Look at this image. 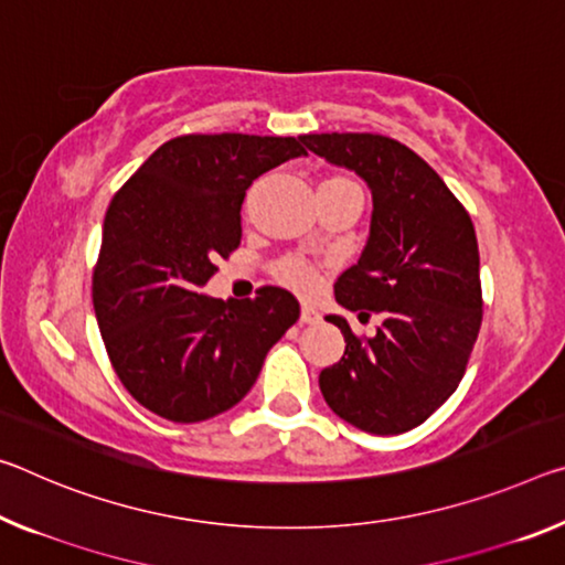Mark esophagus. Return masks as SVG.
I'll use <instances>...</instances> for the list:
<instances>
[{
  "mask_svg": "<svg viewBox=\"0 0 565 565\" xmlns=\"http://www.w3.org/2000/svg\"><path fill=\"white\" fill-rule=\"evenodd\" d=\"M321 317H319V311L317 309H311V307H301V317H299V321L301 324H317Z\"/></svg>",
  "mask_w": 565,
  "mask_h": 565,
  "instance_id": "1",
  "label": "esophagus"
}]
</instances>
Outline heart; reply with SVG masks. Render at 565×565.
<instances>
[{"instance_id": "1", "label": "heart", "mask_w": 565, "mask_h": 565, "mask_svg": "<svg viewBox=\"0 0 565 565\" xmlns=\"http://www.w3.org/2000/svg\"><path fill=\"white\" fill-rule=\"evenodd\" d=\"M324 183H354V181L344 175H334V178H327ZM274 279L284 286H289V289L297 294H311L319 284V271L315 264L307 262V258L284 256L274 264Z\"/></svg>"}]
</instances>
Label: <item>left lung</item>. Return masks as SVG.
I'll use <instances>...</instances> for the list:
<instances>
[{
    "mask_svg": "<svg viewBox=\"0 0 565 565\" xmlns=\"http://www.w3.org/2000/svg\"><path fill=\"white\" fill-rule=\"evenodd\" d=\"M311 153L354 170L372 191L370 238L339 276L334 297L374 337L344 317V356L319 374L327 405L372 435L423 425L458 390L482 321L480 254L472 221L415 150L374 132L301 136Z\"/></svg>",
    "mask_w": 565,
    "mask_h": 565,
    "instance_id": "left-lung-1",
    "label": "left lung"
}]
</instances>
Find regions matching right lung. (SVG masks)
I'll return each mask as SVG.
<instances>
[{"instance_id": "obj_1", "label": "right lung", "mask_w": 565, "mask_h": 565, "mask_svg": "<svg viewBox=\"0 0 565 565\" xmlns=\"http://www.w3.org/2000/svg\"><path fill=\"white\" fill-rule=\"evenodd\" d=\"M299 156L297 138L181 136L113 195L93 307L122 387L158 417L203 423L234 407L297 324L299 301L279 286L228 301L201 289L241 244L248 185Z\"/></svg>"}]
</instances>
